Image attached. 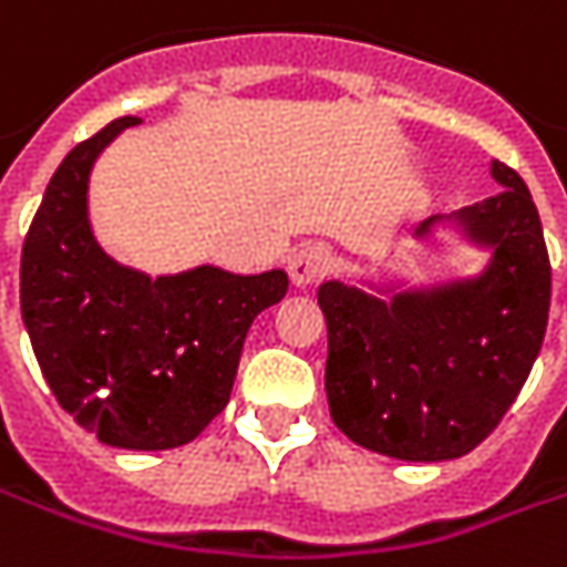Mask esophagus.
I'll return each mask as SVG.
<instances>
[{
    "mask_svg": "<svg viewBox=\"0 0 567 567\" xmlns=\"http://www.w3.org/2000/svg\"><path fill=\"white\" fill-rule=\"evenodd\" d=\"M326 266H329V254L320 245H301L288 257V276L298 288H303V285L317 282L326 272Z\"/></svg>",
    "mask_w": 567,
    "mask_h": 567,
    "instance_id": "1",
    "label": "esophagus"
}]
</instances>
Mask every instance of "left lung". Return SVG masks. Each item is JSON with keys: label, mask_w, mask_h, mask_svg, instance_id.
<instances>
[{"label": "left lung", "mask_w": 567, "mask_h": 567, "mask_svg": "<svg viewBox=\"0 0 567 567\" xmlns=\"http://www.w3.org/2000/svg\"><path fill=\"white\" fill-rule=\"evenodd\" d=\"M502 190L464 206L458 225L493 247L477 279L399 291L392 301L326 282V395L336 426L370 452L449 461L477 449L530 377L549 320L553 269L543 225L515 168L493 159ZM440 216L417 228L430 235Z\"/></svg>", "instance_id": "obj_1"}]
</instances>
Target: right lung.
<instances>
[{
    "instance_id": "add662e5",
    "label": "right lung",
    "mask_w": 567,
    "mask_h": 567,
    "mask_svg": "<svg viewBox=\"0 0 567 567\" xmlns=\"http://www.w3.org/2000/svg\"><path fill=\"white\" fill-rule=\"evenodd\" d=\"M137 118H115L55 168L21 250V317L55 401L118 449L197 440L228 404L254 317L288 291L282 269L197 266L150 279L115 264L87 219L90 168Z\"/></svg>"
}]
</instances>
